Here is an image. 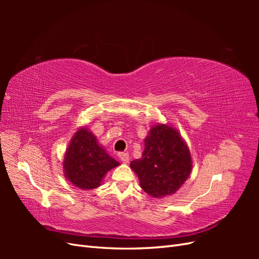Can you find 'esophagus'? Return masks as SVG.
<instances>
[{
	"instance_id": "obj_1",
	"label": "esophagus",
	"mask_w": 259,
	"mask_h": 259,
	"mask_svg": "<svg viewBox=\"0 0 259 259\" xmlns=\"http://www.w3.org/2000/svg\"><path fill=\"white\" fill-rule=\"evenodd\" d=\"M119 158L121 159V161L123 163H127L128 160H130V155L127 152H120L119 153Z\"/></svg>"
}]
</instances>
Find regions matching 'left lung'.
<instances>
[{"label": "left lung", "mask_w": 259, "mask_h": 259, "mask_svg": "<svg viewBox=\"0 0 259 259\" xmlns=\"http://www.w3.org/2000/svg\"><path fill=\"white\" fill-rule=\"evenodd\" d=\"M140 186L154 198L175 193L189 176L192 162L189 149L168 125H156L145 139L142 159L131 162Z\"/></svg>", "instance_id": "obj_1"}]
</instances>
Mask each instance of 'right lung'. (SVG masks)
Returning a JSON list of instances; mask_svg holds the SVG:
<instances>
[{
  "label": "right lung",
  "mask_w": 259,
  "mask_h": 259,
  "mask_svg": "<svg viewBox=\"0 0 259 259\" xmlns=\"http://www.w3.org/2000/svg\"><path fill=\"white\" fill-rule=\"evenodd\" d=\"M86 128L73 136L64 161L67 179L81 189L97 188L108 170L119 165Z\"/></svg>",
  "instance_id": "obj_1"
}]
</instances>
